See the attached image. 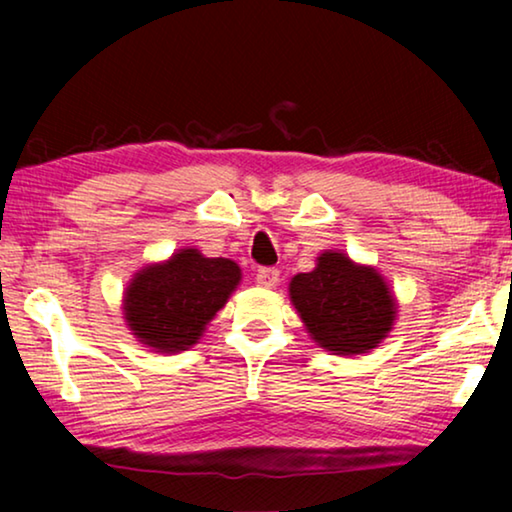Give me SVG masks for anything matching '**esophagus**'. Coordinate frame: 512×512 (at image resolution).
Listing matches in <instances>:
<instances>
[{"mask_svg":"<svg viewBox=\"0 0 512 512\" xmlns=\"http://www.w3.org/2000/svg\"><path fill=\"white\" fill-rule=\"evenodd\" d=\"M280 282V271L277 268H259L257 271V284L264 289H273Z\"/></svg>","mask_w":512,"mask_h":512,"instance_id":"esophagus-1","label":"esophagus"}]
</instances>
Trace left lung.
Wrapping results in <instances>:
<instances>
[{
    "label": "left lung",
    "mask_w": 512,
    "mask_h": 512,
    "mask_svg": "<svg viewBox=\"0 0 512 512\" xmlns=\"http://www.w3.org/2000/svg\"><path fill=\"white\" fill-rule=\"evenodd\" d=\"M289 298L318 348L339 357L375 350L397 320V298L375 266L323 250L314 271L289 282Z\"/></svg>",
    "instance_id": "8db88e82"
}]
</instances>
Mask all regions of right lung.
Wrapping results in <instances>:
<instances>
[{
    "mask_svg": "<svg viewBox=\"0 0 512 512\" xmlns=\"http://www.w3.org/2000/svg\"><path fill=\"white\" fill-rule=\"evenodd\" d=\"M239 282L241 268L232 259L180 248L133 275L121 300L124 320L135 339L153 352H185L198 343Z\"/></svg>",
    "mask_w": 512,
    "mask_h": 512,
    "instance_id": "obj_1",
    "label": "right lung"
}]
</instances>
